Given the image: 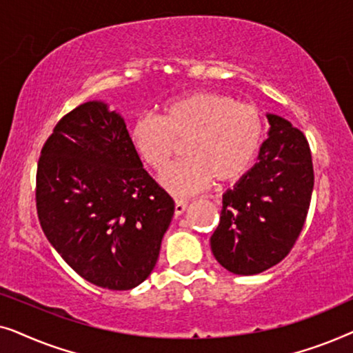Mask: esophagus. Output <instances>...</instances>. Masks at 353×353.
<instances>
[{"instance_id": "34e87169", "label": "esophagus", "mask_w": 353, "mask_h": 353, "mask_svg": "<svg viewBox=\"0 0 353 353\" xmlns=\"http://www.w3.org/2000/svg\"><path fill=\"white\" fill-rule=\"evenodd\" d=\"M188 207V201L186 199H175V214L181 215L183 212L186 210Z\"/></svg>"}]
</instances>
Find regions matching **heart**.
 Wrapping results in <instances>:
<instances>
[{"instance_id": "obj_1", "label": "heart", "mask_w": 353, "mask_h": 353, "mask_svg": "<svg viewBox=\"0 0 353 353\" xmlns=\"http://www.w3.org/2000/svg\"><path fill=\"white\" fill-rule=\"evenodd\" d=\"M263 122L252 104L234 103L230 96L192 91L163 103L161 117L134 119L130 139L138 156L162 170L183 141L185 159L165 168L161 185L173 196H191L215 180L236 181L252 165L262 143Z\"/></svg>"}]
</instances>
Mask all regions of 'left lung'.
<instances>
[{
    "label": "left lung",
    "instance_id": "1",
    "mask_svg": "<svg viewBox=\"0 0 353 353\" xmlns=\"http://www.w3.org/2000/svg\"><path fill=\"white\" fill-rule=\"evenodd\" d=\"M268 138L259 162L223 194L210 248L234 274H257L281 262L305 223L313 191L307 138L289 120L267 114Z\"/></svg>",
    "mask_w": 353,
    "mask_h": 353
}]
</instances>
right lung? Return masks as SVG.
Instances as JSON below:
<instances>
[{"instance_id": "right-lung-1", "label": "right lung", "mask_w": 353, "mask_h": 353, "mask_svg": "<svg viewBox=\"0 0 353 353\" xmlns=\"http://www.w3.org/2000/svg\"><path fill=\"white\" fill-rule=\"evenodd\" d=\"M37 212L72 270L128 291L156 267L175 202L143 168L122 115L88 101L59 120L41 149Z\"/></svg>"}]
</instances>
